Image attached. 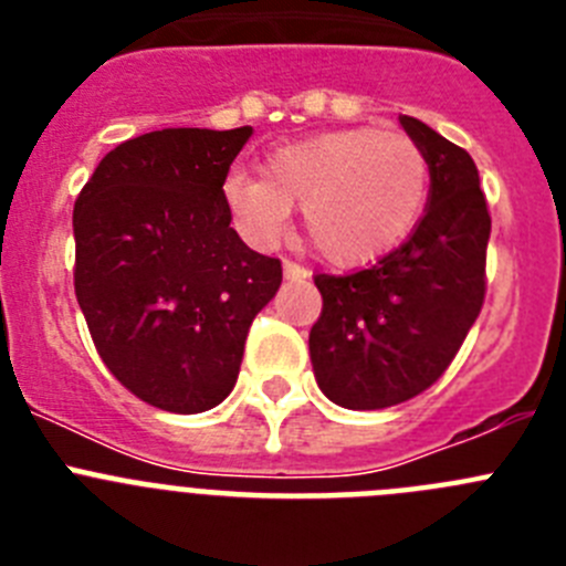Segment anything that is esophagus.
I'll use <instances>...</instances> for the list:
<instances>
[{"label": "esophagus", "instance_id": "1", "mask_svg": "<svg viewBox=\"0 0 566 566\" xmlns=\"http://www.w3.org/2000/svg\"><path fill=\"white\" fill-rule=\"evenodd\" d=\"M283 274H286V280H303L306 277V269H300L297 263H292V260H283Z\"/></svg>", "mask_w": 566, "mask_h": 566}]
</instances>
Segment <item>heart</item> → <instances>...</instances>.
<instances>
[{
    "mask_svg": "<svg viewBox=\"0 0 566 566\" xmlns=\"http://www.w3.org/2000/svg\"><path fill=\"white\" fill-rule=\"evenodd\" d=\"M428 158L402 133L328 129L272 149L263 178L232 172L223 207L249 243L274 247L303 203V232L328 263H374L417 227L428 201Z\"/></svg>",
    "mask_w": 566,
    "mask_h": 566,
    "instance_id": "heart-1",
    "label": "heart"
}]
</instances>
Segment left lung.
<instances>
[{"label":"left lung","mask_w":566,"mask_h":566,"mask_svg":"<svg viewBox=\"0 0 566 566\" xmlns=\"http://www.w3.org/2000/svg\"><path fill=\"white\" fill-rule=\"evenodd\" d=\"M428 158L424 214L402 247L352 274H317L323 314L308 334L314 379L332 402L379 411L431 388L484 303L490 214L468 153L411 115Z\"/></svg>","instance_id":"left-lung-1"}]
</instances>
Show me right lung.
I'll list each match as a JSON object with an SVG mask.
<instances>
[{"label": "right lung", "mask_w": 566, "mask_h": 566, "mask_svg": "<svg viewBox=\"0 0 566 566\" xmlns=\"http://www.w3.org/2000/svg\"><path fill=\"white\" fill-rule=\"evenodd\" d=\"M252 127L155 129L118 144L73 209L76 300L113 377L172 413L221 405L277 258L240 240L223 207Z\"/></svg>", "instance_id": "right-lung-1"}]
</instances>
